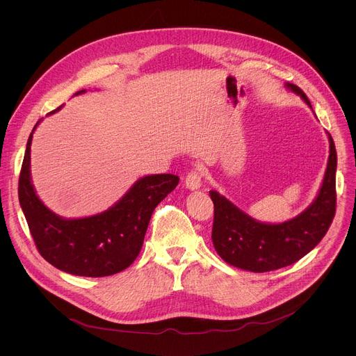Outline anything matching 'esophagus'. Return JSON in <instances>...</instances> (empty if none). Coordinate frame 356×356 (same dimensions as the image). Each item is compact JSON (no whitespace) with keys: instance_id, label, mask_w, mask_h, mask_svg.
Returning <instances> with one entry per match:
<instances>
[{"instance_id":"1","label":"esophagus","mask_w":356,"mask_h":356,"mask_svg":"<svg viewBox=\"0 0 356 356\" xmlns=\"http://www.w3.org/2000/svg\"><path fill=\"white\" fill-rule=\"evenodd\" d=\"M201 179H202V173L200 169H193L187 176H186V180H184V184L188 190L194 191V190H198L201 187Z\"/></svg>"}]
</instances>
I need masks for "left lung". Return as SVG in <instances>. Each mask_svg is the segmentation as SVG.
I'll use <instances>...</instances> for the list:
<instances>
[{"instance_id":"left-lung-1","label":"left lung","mask_w":356,"mask_h":356,"mask_svg":"<svg viewBox=\"0 0 356 356\" xmlns=\"http://www.w3.org/2000/svg\"><path fill=\"white\" fill-rule=\"evenodd\" d=\"M286 87L300 95L310 108V99L294 84ZM330 156L320 191L312 204L297 217L280 222L257 221L234 202L211 190L214 224L211 239L218 255L229 265L255 272H270L289 266L313 250L327 234L335 216L337 150L331 136Z\"/></svg>"}]
</instances>
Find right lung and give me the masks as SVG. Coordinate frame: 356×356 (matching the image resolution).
I'll use <instances>...</instances> for the list:
<instances>
[{
  "instance_id": "1",
  "label": "right lung",
  "mask_w": 356,
  "mask_h": 356,
  "mask_svg": "<svg viewBox=\"0 0 356 356\" xmlns=\"http://www.w3.org/2000/svg\"><path fill=\"white\" fill-rule=\"evenodd\" d=\"M39 122L29 135L18 183L19 204L39 253L50 265L76 276L104 277L122 272L139 255L152 213L176 188L179 176L140 177L104 213L84 218L59 217L39 200L31 181V143Z\"/></svg>"
}]
</instances>
